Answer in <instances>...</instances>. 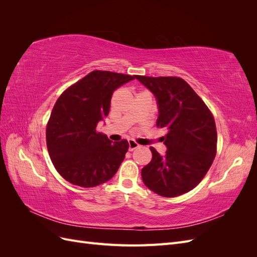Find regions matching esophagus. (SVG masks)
<instances>
[{"mask_svg":"<svg viewBox=\"0 0 257 257\" xmlns=\"http://www.w3.org/2000/svg\"><path fill=\"white\" fill-rule=\"evenodd\" d=\"M138 147H139V145L135 141H133V139H130L128 141V150L130 151H133V150L137 149Z\"/></svg>","mask_w":257,"mask_h":257,"instance_id":"esophagus-1","label":"esophagus"}]
</instances>
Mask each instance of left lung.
<instances>
[{
    "label": "left lung",
    "mask_w": 257,
    "mask_h": 257,
    "mask_svg": "<svg viewBox=\"0 0 257 257\" xmlns=\"http://www.w3.org/2000/svg\"><path fill=\"white\" fill-rule=\"evenodd\" d=\"M157 99V126L167 150L161 155L150 148L152 160L142 169L145 185L164 197L193 190L203 180L216 153L213 115L189 83L178 77L135 76Z\"/></svg>",
    "instance_id": "8db88e82"
}]
</instances>
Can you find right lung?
<instances>
[{
	"mask_svg": "<svg viewBox=\"0 0 257 257\" xmlns=\"http://www.w3.org/2000/svg\"><path fill=\"white\" fill-rule=\"evenodd\" d=\"M133 79L135 76L94 71L58 98L46 139L52 164L66 181L93 188L118 172L128 143H112L96 126L109 113L113 91Z\"/></svg>",
	"mask_w": 257,
	"mask_h": 257,
	"instance_id": "add662e5",
	"label": "right lung"
}]
</instances>
